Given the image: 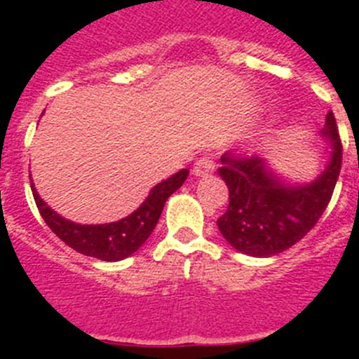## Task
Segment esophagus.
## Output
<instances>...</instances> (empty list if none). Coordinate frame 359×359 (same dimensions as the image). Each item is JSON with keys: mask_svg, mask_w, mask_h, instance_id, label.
<instances>
[{"mask_svg": "<svg viewBox=\"0 0 359 359\" xmlns=\"http://www.w3.org/2000/svg\"><path fill=\"white\" fill-rule=\"evenodd\" d=\"M213 170H215V163H213V159L210 156H201L196 163H194V166H193V173L196 177L210 175Z\"/></svg>", "mask_w": 359, "mask_h": 359, "instance_id": "obj_1", "label": "esophagus"}]
</instances>
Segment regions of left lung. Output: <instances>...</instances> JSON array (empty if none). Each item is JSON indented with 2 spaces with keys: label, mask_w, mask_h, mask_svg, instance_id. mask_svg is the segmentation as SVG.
Listing matches in <instances>:
<instances>
[{
  "label": "left lung",
  "mask_w": 359,
  "mask_h": 359,
  "mask_svg": "<svg viewBox=\"0 0 359 359\" xmlns=\"http://www.w3.org/2000/svg\"><path fill=\"white\" fill-rule=\"evenodd\" d=\"M330 146L323 172L309 184L285 182L266 159L220 158V177L229 189V206L217 220L227 243L252 257H273L302 240L323 215L342 165V144L334 112L320 132Z\"/></svg>",
  "instance_id": "1"
}]
</instances>
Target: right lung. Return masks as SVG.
<instances>
[{"label":"right lung","instance_id":"right-lung-1","mask_svg":"<svg viewBox=\"0 0 359 359\" xmlns=\"http://www.w3.org/2000/svg\"><path fill=\"white\" fill-rule=\"evenodd\" d=\"M187 175H189L187 168L173 173L149 191L147 198L135 212L109 224H76L64 219L39 198L32 182L31 189L45 222L67 247L83 255L95 257L106 262H118L135 253L146 243L156 227L166 200L182 186Z\"/></svg>","mask_w":359,"mask_h":359}]
</instances>
